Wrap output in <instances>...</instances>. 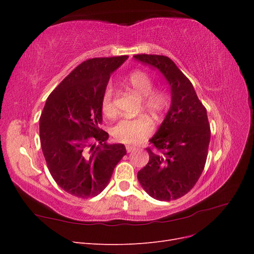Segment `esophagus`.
<instances>
[{
	"instance_id": "esophagus-1",
	"label": "esophagus",
	"mask_w": 254,
	"mask_h": 254,
	"mask_svg": "<svg viewBox=\"0 0 254 254\" xmlns=\"http://www.w3.org/2000/svg\"><path fill=\"white\" fill-rule=\"evenodd\" d=\"M135 149V146H133V145H126V150H127V152H131V151H133Z\"/></svg>"
}]
</instances>
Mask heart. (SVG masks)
Instances as JSON below:
<instances>
[{
  "mask_svg": "<svg viewBox=\"0 0 254 254\" xmlns=\"http://www.w3.org/2000/svg\"><path fill=\"white\" fill-rule=\"evenodd\" d=\"M129 89L143 98V107L152 113L160 114L164 112L170 105V97L163 90L153 89V81L150 76L141 70H134L129 73L126 78ZM102 109L106 115L115 113L113 103V90L111 86L107 87L104 92ZM152 131V123L147 117L136 119H123L112 128L114 139L123 143H139L146 139Z\"/></svg>",
  "mask_w": 254,
  "mask_h": 254,
  "instance_id": "heart-1",
  "label": "heart"
}]
</instances>
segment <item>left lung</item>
Wrapping results in <instances>:
<instances>
[{
    "label": "left lung",
    "instance_id": "8db88e82",
    "mask_svg": "<svg viewBox=\"0 0 254 254\" xmlns=\"http://www.w3.org/2000/svg\"><path fill=\"white\" fill-rule=\"evenodd\" d=\"M164 76L171 87L170 110L149 142V161L137 173L142 188L161 201L178 199L194 188L207 157L211 130L206 110L193 84L174 61L160 55H134Z\"/></svg>",
    "mask_w": 254,
    "mask_h": 254
}]
</instances>
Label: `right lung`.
I'll return each instance as SVG.
<instances>
[{
  "label": "right lung",
  "instance_id": "add662e5",
  "mask_svg": "<svg viewBox=\"0 0 254 254\" xmlns=\"http://www.w3.org/2000/svg\"><path fill=\"white\" fill-rule=\"evenodd\" d=\"M128 56L92 58L76 66L47 99L39 122L49 171L66 193L95 197L108 186L125 145L108 144L99 129L102 101L110 75Z\"/></svg>",
  "mask_w": 254,
  "mask_h": 254
}]
</instances>
